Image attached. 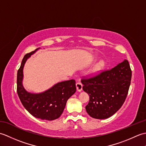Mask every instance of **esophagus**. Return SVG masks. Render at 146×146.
Wrapping results in <instances>:
<instances>
[{"label":"esophagus","instance_id":"34e87169","mask_svg":"<svg viewBox=\"0 0 146 146\" xmlns=\"http://www.w3.org/2000/svg\"><path fill=\"white\" fill-rule=\"evenodd\" d=\"M76 90H77V91H78V92H81L82 90L83 85L82 84V83L77 82L76 83Z\"/></svg>","mask_w":146,"mask_h":146}]
</instances>
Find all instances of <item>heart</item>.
<instances>
[{"label":"heart","mask_w":146,"mask_h":146,"mask_svg":"<svg viewBox=\"0 0 146 146\" xmlns=\"http://www.w3.org/2000/svg\"><path fill=\"white\" fill-rule=\"evenodd\" d=\"M105 66V63L104 61H100L95 65L94 67V69H93V72L94 73H97L98 71H100L102 68H103Z\"/></svg>","instance_id":"1"}]
</instances>
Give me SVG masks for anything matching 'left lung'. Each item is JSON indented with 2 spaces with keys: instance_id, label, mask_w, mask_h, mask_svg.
Masks as SVG:
<instances>
[{
  "instance_id": "obj_1",
  "label": "left lung",
  "mask_w": 146,
  "mask_h": 146,
  "mask_svg": "<svg viewBox=\"0 0 146 146\" xmlns=\"http://www.w3.org/2000/svg\"><path fill=\"white\" fill-rule=\"evenodd\" d=\"M132 71L127 60L95 76L82 80L83 90L90 96L85 107L90 117L105 119L116 113L128 94Z\"/></svg>"
}]
</instances>
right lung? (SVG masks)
Returning a JSON list of instances; mask_svg holds the SVG:
<instances>
[{
  "label": "right lung",
  "instance_id": "obj_1",
  "mask_svg": "<svg viewBox=\"0 0 146 146\" xmlns=\"http://www.w3.org/2000/svg\"><path fill=\"white\" fill-rule=\"evenodd\" d=\"M40 48L26 54L23 59L17 75V92L22 104L36 118L52 120L63 113L68 98L75 94L76 88L75 80L59 82L45 92L33 94L26 91L23 85V68L27 59Z\"/></svg>",
  "mask_w": 146,
  "mask_h": 146
}]
</instances>
